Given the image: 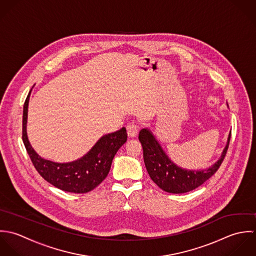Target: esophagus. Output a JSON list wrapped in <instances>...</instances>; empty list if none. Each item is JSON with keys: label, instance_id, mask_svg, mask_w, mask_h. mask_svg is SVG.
<instances>
[{"label": "esophagus", "instance_id": "esophagus-1", "mask_svg": "<svg viewBox=\"0 0 256 256\" xmlns=\"http://www.w3.org/2000/svg\"><path fill=\"white\" fill-rule=\"evenodd\" d=\"M126 132L128 138H136L138 134V126L134 122H130L126 126Z\"/></svg>", "mask_w": 256, "mask_h": 256}]
</instances>
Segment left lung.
<instances>
[{
  "label": "left lung",
  "instance_id": "left-lung-1",
  "mask_svg": "<svg viewBox=\"0 0 256 256\" xmlns=\"http://www.w3.org/2000/svg\"><path fill=\"white\" fill-rule=\"evenodd\" d=\"M138 140L142 146L144 164L152 180L165 192L182 194L198 188L216 173L226 154L230 132L220 159L210 167L203 170L185 169L174 163L148 128L140 132Z\"/></svg>",
  "mask_w": 256,
  "mask_h": 256
}]
</instances>
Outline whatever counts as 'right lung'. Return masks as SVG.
Returning <instances> with one entry per match:
<instances>
[{"instance_id": "right-lung-1", "label": "right lung", "mask_w": 256, "mask_h": 256, "mask_svg": "<svg viewBox=\"0 0 256 256\" xmlns=\"http://www.w3.org/2000/svg\"><path fill=\"white\" fill-rule=\"evenodd\" d=\"M30 91L24 104L22 142L34 166L44 180L62 191L76 194L92 191L108 176L114 155L126 142V130L122 128L118 132L102 136L87 154L75 161L58 163L44 159L36 152L28 138L26 122Z\"/></svg>"}]
</instances>
